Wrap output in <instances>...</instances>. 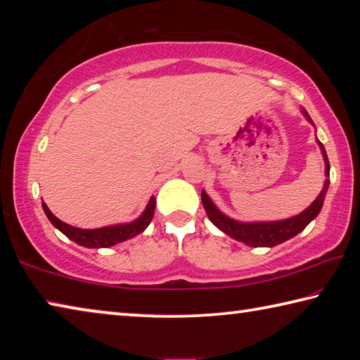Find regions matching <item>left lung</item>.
Instances as JSON below:
<instances>
[{
	"label": "left lung",
	"mask_w": 360,
	"mask_h": 360,
	"mask_svg": "<svg viewBox=\"0 0 360 360\" xmlns=\"http://www.w3.org/2000/svg\"><path fill=\"white\" fill-rule=\"evenodd\" d=\"M304 115H306L307 120L311 124L312 119L309 117V114L304 110ZM319 143L320 149H322L323 154V161H325V179L323 184V190L320 191V195L317 199L309 206L306 211H302L301 214L295 215V217L285 219V220H276V222H238V220H233L230 217H226L224 212H220L217 206L212 202V199L207 196L206 191H201V199H202V206L206 209V214L211 222L217 226L219 230H222L224 233L233 238L236 241L245 243L248 246L252 248H274L280 243H283L290 238L296 236L300 231H302L306 226L312 222V220L317 217L320 209L323 206L325 201V195H327L328 185H330V162L327 158V151L322 143Z\"/></svg>",
	"instance_id": "left-lung-1"
}]
</instances>
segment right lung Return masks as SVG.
<instances>
[{
    "label": "right lung",
    "mask_w": 360,
    "mask_h": 360,
    "mask_svg": "<svg viewBox=\"0 0 360 360\" xmlns=\"http://www.w3.org/2000/svg\"><path fill=\"white\" fill-rule=\"evenodd\" d=\"M43 211H45L46 217L49 219L56 229L64 233L69 240L75 241L77 245L85 246V248H109L117 245V243H122L125 240H130L136 235H140L141 231L146 230V226L151 222L154 215V207H156V198L149 199L148 206L143 214L136 220L130 224H119V225H110V226H103V229H95V230H85V229H77V226H72L69 224L59 220L56 215L49 211L45 202H41Z\"/></svg>",
    "instance_id": "right-lung-1"
}]
</instances>
